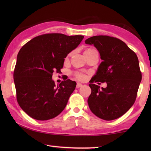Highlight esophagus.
I'll use <instances>...</instances> for the list:
<instances>
[{
  "label": "esophagus",
  "instance_id": "34e87169",
  "mask_svg": "<svg viewBox=\"0 0 151 151\" xmlns=\"http://www.w3.org/2000/svg\"><path fill=\"white\" fill-rule=\"evenodd\" d=\"M82 86V84H81V83H77V84H76V87L77 88H81Z\"/></svg>",
  "mask_w": 151,
  "mask_h": 151
}]
</instances>
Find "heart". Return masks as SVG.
<instances>
[{
	"label": "heart",
	"instance_id": "b5f03b06",
	"mask_svg": "<svg viewBox=\"0 0 151 151\" xmlns=\"http://www.w3.org/2000/svg\"><path fill=\"white\" fill-rule=\"evenodd\" d=\"M93 50H95V49H93V48H89V49H88L85 51L84 54L90 52H91V51H93ZM74 75H75V76L76 78L78 80H81V81H82V80H84L85 78V75H84V74L81 73H74Z\"/></svg>",
	"mask_w": 151,
	"mask_h": 151
}]
</instances>
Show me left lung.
Returning <instances> with one entry per match:
<instances>
[{
	"instance_id": "1",
	"label": "left lung",
	"mask_w": 151,
	"mask_h": 151,
	"mask_svg": "<svg viewBox=\"0 0 151 151\" xmlns=\"http://www.w3.org/2000/svg\"><path fill=\"white\" fill-rule=\"evenodd\" d=\"M85 43L93 45L103 60L89 81L91 93L88 100L89 107L102 119H115L135 102L142 78L138 58L126 43L117 37L95 36ZM98 81L106 82L107 87L100 89L94 84Z\"/></svg>"
}]
</instances>
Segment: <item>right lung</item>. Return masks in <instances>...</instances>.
<instances>
[{"label":"right lung","mask_w":151,"mask_h":151,"mask_svg":"<svg viewBox=\"0 0 151 151\" xmlns=\"http://www.w3.org/2000/svg\"><path fill=\"white\" fill-rule=\"evenodd\" d=\"M83 36L45 34L34 37L19 50L14 71L16 98L25 113L45 121L62 112L76 83L67 79L56 86L54 71L63 68L64 58L77 47Z\"/></svg>","instance_id":"right-lung-1"}]
</instances>
